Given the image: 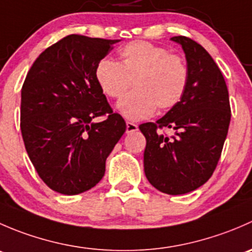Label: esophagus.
I'll return each instance as SVG.
<instances>
[{
  "mask_svg": "<svg viewBox=\"0 0 252 252\" xmlns=\"http://www.w3.org/2000/svg\"><path fill=\"white\" fill-rule=\"evenodd\" d=\"M138 129V126H136L135 123H133V122H126V133L128 134L134 133V131H136Z\"/></svg>",
  "mask_w": 252,
  "mask_h": 252,
  "instance_id": "esophagus-1",
  "label": "esophagus"
}]
</instances>
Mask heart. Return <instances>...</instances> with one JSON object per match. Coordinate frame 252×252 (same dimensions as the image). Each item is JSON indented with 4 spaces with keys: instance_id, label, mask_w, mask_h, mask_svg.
<instances>
[{
    "instance_id": "heart-1",
    "label": "heart",
    "mask_w": 252,
    "mask_h": 252,
    "mask_svg": "<svg viewBox=\"0 0 252 252\" xmlns=\"http://www.w3.org/2000/svg\"><path fill=\"white\" fill-rule=\"evenodd\" d=\"M95 79L106 96L121 98L118 110L131 121L147 118L158 107L168 111L182 101L188 83L189 67L184 58L167 48L147 41H131L119 51V62L101 60Z\"/></svg>"
}]
</instances>
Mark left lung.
<instances>
[{
    "label": "left lung",
    "mask_w": 252,
    "mask_h": 252,
    "mask_svg": "<svg viewBox=\"0 0 252 252\" xmlns=\"http://www.w3.org/2000/svg\"><path fill=\"white\" fill-rule=\"evenodd\" d=\"M182 45L189 83L182 101L154 123L139 126L146 138L145 175L152 187L169 195L197 189L211 178L222 154L230 123L227 84L210 53L187 36ZM173 128L172 137L162 128Z\"/></svg>",
    "instance_id": "obj_1"
}]
</instances>
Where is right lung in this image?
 I'll use <instances>...</instances> for the list:
<instances>
[{"instance_id": "obj_1", "label": "right lung", "mask_w": 252, "mask_h": 252, "mask_svg": "<svg viewBox=\"0 0 252 252\" xmlns=\"http://www.w3.org/2000/svg\"><path fill=\"white\" fill-rule=\"evenodd\" d=\"M119 40L72 34L32 63L22 88L25 150L50 189L77 195L95 187L126 131L95 79V68ZM102 116L96 124L95 118Z\"/></svg>"}]
</instances>
